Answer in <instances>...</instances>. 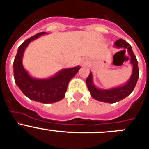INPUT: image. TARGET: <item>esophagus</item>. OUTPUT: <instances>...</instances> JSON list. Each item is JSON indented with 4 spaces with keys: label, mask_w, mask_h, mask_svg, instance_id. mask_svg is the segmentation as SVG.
<instances>
[{
    "label": "esophagus",
    "mask_w": 149,
    "mask_h": 149,
    "mask_svg": "<svg viewBox=\"0 0 149 149\" xmlns=\"http://www.w3.org/2000/svg\"><path fill=\"white\" fill-rule=\"evenodd\" d=\"M87 65H88V61H83V62H82V65H83V66H86Z\"/></svg>",
    "instance_id": "1"
}]
</instances>
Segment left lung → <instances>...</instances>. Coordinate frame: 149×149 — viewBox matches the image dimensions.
Wrapping results in <instances>:
<instances>
[{
    "label": "left lung",
    "instance_id": "1",
    "mask_svg": "<svg viewBox=\"0 0 149 149\" xmlns=\"http://www.w3.org/2000/svg\"><path fill=\"white\" fill-rule=\"evenodd\" d=\"M114 47L116 48H122L124 49V51H128V55L130 56V63L133 66V70L131 73V77L125 84L116 87V88H111V89H100L96 88L93 81V75L90 72V74L86 79V84L88 90L91 93V96L98 100V101L108 103H115L120 100H123L128 96H129L132 91L134 89L139 78V68H138L137 60L136 56L134 54L131 45L125 40H117L114 43Z\"/></svg>",
    "mask_w": 149,
    "mask_h": 149
}]
</instances>
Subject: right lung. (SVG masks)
Returning <instances> with one entry per match:
<instances>
[{"instance_id": "1", "label": "right lung", "mask_w": 149, "mask_h": 149, "mask_svg": "<svg viewBox=\"0 0 149 149\" xmlns=\"http://www.w3.org/2000/svg\"><path fill=\"white\" fill-rule=\"evenodd\" d=\"M45 34L47 33L45 32L37 33L20 45L13 62V70L15 84L26 97L33 101L50 104L64 99L68 83L76 76L81 67L62 69L54 76L47 79L32 77L23 66L24 53L32 41Z\"/></svg>"}]
</instances>
